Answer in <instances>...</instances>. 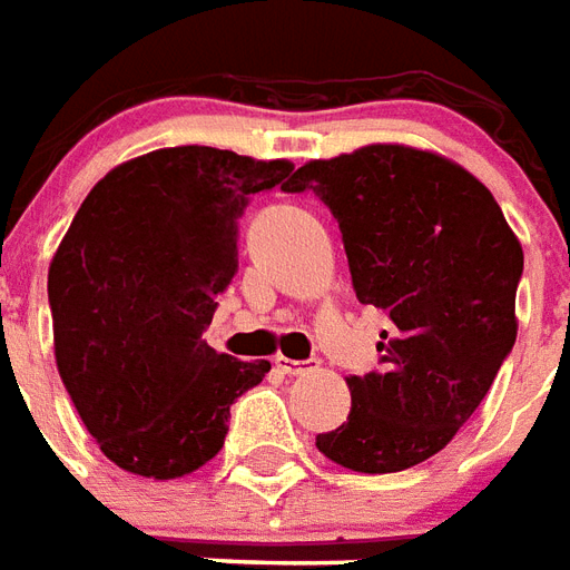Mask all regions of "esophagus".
Masks as SVG:
<instances>
[{
	"label": "esophagus",
	"mask_w": 570,
	"mask_h": 570,
	"mask_svg": "<svg viewBox=\"0 0 570 570\" xmlns=\"http://www.w3.org/2000/svg\"><path fill=\"white\" fill-rule=\"evenodd\" d=\"M274 365L284 374H289V377H298V374H307V371L317 368V360H286V356H277Z\"/></svg>",
	"instance_id": "obj_1"
}]
</instances>
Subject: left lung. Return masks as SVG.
Returning a JSON list of instances; mask_svg holds the SVG:
<instances>
[{
	"mask_svg": "<svg viewBox=\"0 0 570 570\" xmlns=\"http://www.w3.org/2000/svg\"><path fill=\"white\" fill-rule=\"evenodd\" d=\"M286 189L332 210L356 298L390 317L381 368L347 377V423L317 435V450L362 474L420 465L478 411L513 350L520 242L474 175L414 147L314 159Z\"/></svg>",
	"mask_w": 570,
	"mask_h": 570,
	"instance_id": "1",
	"label": "left lung"
}]
</instances>
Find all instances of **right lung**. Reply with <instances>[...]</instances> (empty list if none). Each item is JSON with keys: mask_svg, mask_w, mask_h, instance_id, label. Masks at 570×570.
Here are the masks:
<instances>
[{"mask_svg": "<svg viewBox=\"0 0 570 570\" xmlns=\"http://www.w3.org/2000/svg\"><path fill=\"white\" fill-rule=\"evenodd\" d=\"M286 159L166 147L108 171L48 274L57 368L87 432L124 471L184 478L220 453L229 407L268 374L205 344L238 272V217Z\"/></svg>", "mask_w": 570, "mask_h": 570, "instance_id": "obj_1", "label": "right lung"}]
</instances>
